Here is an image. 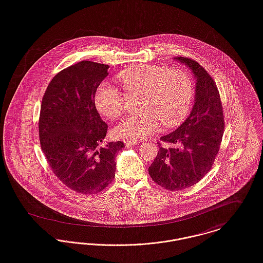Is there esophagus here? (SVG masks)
<instances>
[{
  "label": "esophagus",
  "mask_w": 263,
  "mask_h": 263,
  "mask_svg": "<svg viewBox=\"0 0 263 263\" xmlns=\"http://www.w3.org/2000/svg\"><path fill=\"white\" fill-rule=\"evenodd\" d=\"M126 146H130V145H141V142H125L124 143Z\"/></svg>",
  "instance_id": "1"
}]
</instances>
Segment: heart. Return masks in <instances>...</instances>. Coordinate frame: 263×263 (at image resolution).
<instances>
[{"instance_id": "b5f03b06", "label": "heart", "mask_w": 263, "mask_h": 263, "mask_svg": "<svg viewBox=\"0 0 263 263\" xmlns=\"http://www.w3.org/2000/svg\"><path fill=\"white\" fill-rule=\"evenodd\" d=\"M124 91L142 95L139 116H130L115 128L118 139L137 142L156 132L160 123L167 127L180 123L188 115L194 96L191 76L184 70L165 65H139L119 74ZM97 111L105 118L117 119L123 110V95L119 88L102 83L95 96Z\"/></svg>"}]
</instances>
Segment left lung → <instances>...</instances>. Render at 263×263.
Here are the masks:
<instances>
[{
	"mask_svg": "<svg viewBox=\"0 0 263 263\" xmlns=\"http://www.w3.org/2000/svg\"><path fill=\"white\" fill-rule=\"evenodd\" d=\"M174 59L189 67L196 78L194 105L190 116L176 130L161 138L172 146L159 148L148 174L164 189L180 191L197 184L213 166L222 141L224 118L220 95L209 73L190 58Z\"/></svg>",
	"mask_w": 263,
	"mask_h": 263,
	"instance_id": "left-lung-1",
	"label": "left lung"
}]
</instances>
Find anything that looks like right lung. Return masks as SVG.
Masks as SVG:
<instances>
[{
  "instance_id": "obj_1",
  "label": "right lung",
  "mask_w": 263,
  "mask_h": 263,
  "mask_svg": "<svg viewBox=\"0 0 263 263\" xmlns=\"http://www.w3.org/2000/svg\"><path fill=\"white\" fill-rule=\"evenodd\" d=\"M108 65L80 61L57 73L42 99L39 138L55 176L81 194L106 188L116 175L122 142H103L107 124L96 110V89L108 75Z\"/></svg>"
}]
</instances>
